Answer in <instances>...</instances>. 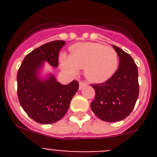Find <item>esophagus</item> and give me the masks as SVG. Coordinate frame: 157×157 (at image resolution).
I'll return each mask as SVG.
<instances>
[{
	"instance_id": "obj_1",
	"label": "esophagus",
	"mask_w": 157,
	"mask_h": 157,
	"mask_svg": "<svg viewBox=\"0 0 157 157\" xmlns=\"http://www.w3.org/2000/svg\"><path fill=\"white\" fill-rule=\"evenodd\" d=\"M87 86V82H84V81H80L79 82V90H82L84 86Z\"/></svg>"
}]
</instances>
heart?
I'll list each match as a JSON object with an SVG mask.
<instances>
[{"label":"heart","mask_w":157,"mask_h":157,"mask_svg":"<svg viewBox=\"0 0 157 157\" xmlns=\"http://www.w3.org/2000/svg\"><path fill=\"white\" fill-rule=\"evenodd\" d=\"M118 54L112 47L92 42L78 43L71 47L70 55L62 54V68L71 75L84 69L86 78L93 82L110 78L118 67Z\"/></svg>","instance_id":"1"}]
</instances>
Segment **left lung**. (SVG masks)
<instances>
[{
    "label": "left lung",
    "mask_w": 157,
    "mask_h": 157,
    "mask_svg": "<svg viewBox=\"0 0 157 157\" xmlns=\"http://www.w3.org/2000/svg\"><path fill=\"white\" fill-rule=\"evenodd\" d=\"M120 58L118 69L105 82L91 84L95 98L91 109L105 122H118L131 113L139 94L138 67L133 58L119 47L113 45Z\"/></svg>",
    "instance_id": "left-lung-1"
}]
</instances>
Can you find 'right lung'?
Returning a JSON list of instances; mask_svg holds the SVG:
<instances>
[{
	"label": "right lung",
	"instance_id": "1",
	"mask_svg": "<svg viewBox=\"0 0 157 157\" xmlns=\"http://www.w3.org/2000/svg\"><path fill=\"white\" fill-rule=\"evenodd\" d=\"M64 41H53L35 48L25 56L17 73V95L25 112L41 124H49L61 120L78 90V82L73 80L62 85L52 75L45 81L37 77L43 61L58 66L59 52Z\"/></svg>",
	"mask_w": 157,
	"mask_h": 157
}]
</instances>
